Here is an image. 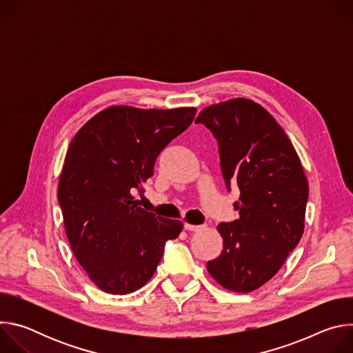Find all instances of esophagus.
<instances>
[{"instance_id":"esophagus-1","label":"esophagus","mask_w":353,"mask_h":353,"mask_svg":"<svg viewBox=\"0 0 353 353\" xmlns=\"http://www.w3.org/2000/svg\"><path fill=\"white\" fill-rule=\"evenodd\" d=\"M201 228H203V226H199V225H190V223H184V229H185V230H192V232H195V230H199Z\"/></svg>"}]
</instances>
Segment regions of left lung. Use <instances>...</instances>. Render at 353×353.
Masks as SVG:
<instances>
[{
  "label": "left lung",
  "instance_id": "1",
  "mask_svg": "<svg viewBox=\"0 0 353 353\" xmlns=\"http://www.w3.org/2000/svg\"><path fill=\"white\" fill-rule=\"evenodd\" d=\"M219 146L225 184L240 190V218L222 222L219 257L207 263L223 288L247 293L268 282L305 230L307 179L296 150L275 119L248 99L212 105L195 120Z\"/></svg>",
  "mask_w": 353,
  "mask_h": 353
}]
</instances>
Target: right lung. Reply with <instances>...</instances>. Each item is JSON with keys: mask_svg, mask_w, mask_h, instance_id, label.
Returning a JSON list of instances; mask_svg holds the SVG:
<instances>
[{"mask_svg": "<svg viewBox=\"0 0 353 353\" xmlns=\"http://www.w3.org/2000/svg\"><path fill=\"white\" fill-rule=\"evenodd\" d=\"M196 113L194 108L141 110L113 106L74 137L64 161L59 203L65 233L93 283L112 294L142 288L155 274L168 240L183 223L138 207L132 194L154 176L162 150Z\"/></svg>", "mask_w": 353, "mask_h": 353, "instance_id": "1", "label": "right lung"}]
</instances>
